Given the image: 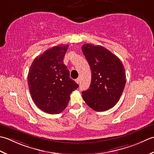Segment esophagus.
Listing matches in <instances>:
<instances>
[{
	"instance_id": "esophagus-1",
	"label": "esophagus",
	"mask_w": 154,
	"mask_h": 154,
	"mask_svg": "<svg viewBox=\"0 0 154 154\" xmlns=\"http://www.w3.org/2000/svg\"><path fill=\"white\" fill-rule=\"evenodd\" d=\"M75 81H76V82L77 83V84H79L80 83V78H77V79H76V80H75Z\"/></svg>"
}]
</instances>
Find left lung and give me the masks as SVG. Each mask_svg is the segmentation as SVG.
Masks as SVG:
<instances>
[{"instance_id": "left-lung-1", "label": "left lung", "mask_w": 154, "mask_h": 154, "mask_svg": "<svg viewBox=\"0 0 154 154\" xmlns=\"http://www.w3.org/2000/svg\"><path fill=\"white\" fill-rule=\"evenodd\" d=\"M92 73L89 88L82 91L86 104L97 112L106 111L116 104L126 82L121 60L102 46L86 44L82 46Z\"/></svg>"}]
</instances>
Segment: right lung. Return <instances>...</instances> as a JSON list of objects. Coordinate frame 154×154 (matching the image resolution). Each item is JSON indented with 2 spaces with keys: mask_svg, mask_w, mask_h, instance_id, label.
Listing matches in <instances>:
<instances>
[{
  "mask_svg": "<svg viewBox=\"0 0 154 154\" xmlns=\"http://www.w3.org/2000/svg\"><path fill=\"white\" fill-rule=\"evenodd\" d=\"M68 48V45H60L46 50L34 60L28 74L32 99L38 108L48 114L63 111L71 93L78 88L63 62Z\"/></svg>",
  "mask_w": 154,
  "mask_h": 154,
  "instance_id": "obj_1",
  "label": "right lung"
}]
</instances>
